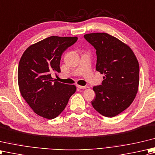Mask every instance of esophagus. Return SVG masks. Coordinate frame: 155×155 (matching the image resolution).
I'll list each match as a JSON object with an SVG mask.
<instances>
[{
    "label": "esophagus",
    "instance_id": "34e87169",
    "mask_svg": "<svg viewBox=\"0 0 155 155\" xmlns=\"http://www.w3.org/2000/svg\"><path fill=\"white\" fill-rule=\"evenodd\" d=\"M77 87L80 89H86V86H80V85H77Z\"/></svg>",
    "mask_w": 155,
    "mask_h": 155
}]
</instances>
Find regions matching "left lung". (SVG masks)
Instances as JSON below:
<instances>
[{"label": "left lung", "mask_w": 155, "mask_h": 155, "mask_svg": "<svg viewBox=\"0 0 155 155\" xmlns=\"http://www.w3.org/2000/svg\"><path fill=\"white\" fill-rule=\"evenodd\" d=\"M96 49V71L104 74L102 85L94 86L91 103L106 117L117 116L130 106L138 90L139 64L126 43L106 33L84 35Z\"/></svg>", "instance_id": "obj_1"}]
</instances>
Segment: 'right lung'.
I'll list each match as a JSON object with an SVG mask.
<instances>
[{
  "instance_id": "right-lung-1",
  "label": "right lung",
  "mask_w": 155,
  "mask_h": 155,
  "mask_svg": "<svg viewBox=\"0 0 155 155\" xmlns=\"http://www.w3.org/2000/svg\"><path fill=\"white\" fill-rule=\"evenodd\" d=\"M77 40V37H47L30 45L21 56L18 68L19 91L34 112L43 118L58 116L76 91L74 85L53 80L51 74L61 71L62 53Z\"/></svg>"
}]
</instances>
